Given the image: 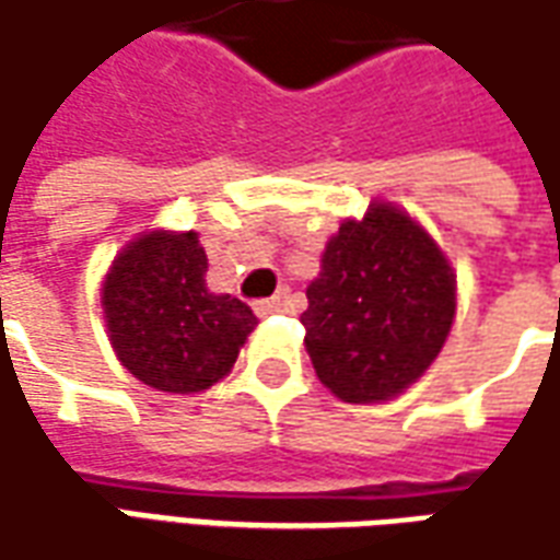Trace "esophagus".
<instances>
[{"label":"esophagus","mask_w":560,"mask_h":560,"mask_svg":"<svg viewBox=\"0 0 560 560\" xmlns=\"http://www.w3.org/2000/svg\"><path fill=\"white\" fill-rule=\"evenodd\" d=\"M288 308V291H279L276 296H269V300H260V303H254V312L260 315V318H267V315H276V312H284Z\"/></svg>","instance_id":"34e87169"}]
</instances>
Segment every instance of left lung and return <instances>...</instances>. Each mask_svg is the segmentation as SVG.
I'll return each instance as SVG.
<instances>
[{"mask_svg":"<svg viewBox=\"0 0 560 560\" xmlns=\"http://www.w3.org/2000/svg\"><path fill=\"white\" fill-rule=\"evenodd\" d=\"M306 296L308 358L346 402L402 394L436 361L455 320V272L440 245L378 199L327 242Z\"/></svg>","mask_w":560,"mask_h":560,"instance_id":"left-lung-1","label":"left lung"}]
</instances>
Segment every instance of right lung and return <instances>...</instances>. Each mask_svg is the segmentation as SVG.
Returning <instances> with one entry per match:
<instances>
[{
	"mask_svg": "<svg viewBox=\"0 0 560 560\" xmlns=\"http://www.w3.org/2000/svg\"><path fill=\"white\" fill-rule=\"evenodd\" d=\"M199 236L151 230L117 254L103 281V312L117 361L166 394L221 382L254 330L252 306L206 288Z\"/></svg>",
	"mask_w": 560,
	"mask_h": 560,
	"instance_id": "right-lung-1",
	"label": "right lung"
}]
</instances>
